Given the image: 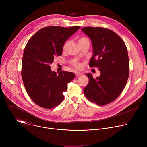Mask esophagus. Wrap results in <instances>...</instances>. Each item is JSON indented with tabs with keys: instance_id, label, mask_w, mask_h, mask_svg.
<instances>
[{
	"instance_id": "34e87169",
	"label": "esophagus",
	"mask_w": 147,
	"mask_h": 147,
	"mask_svg": "<svg viewBox=\"0 0 147 147\" xmlns=\"http://www.w3.org/2000/svg\"><path fill=\"white\" fill-rule=\"evenodd\" d=\"M81 74H82V73H80V72H78V71L75 72V74H76V76H78L81 75Z\"/></svg>"
}]
</instances>
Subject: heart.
Listing matches in <instances>:
<instances>
[{
	"instance_id": "b5f03b06",
	"label": "heart",
	"mask_w": 147,
	"mask_h": 147,
	"mask_svg": "<svg viewBox=\"0 0 147 147\" xmlns=\"http://www.w3.org/2000/svg\"><path fill=\"white\" fill-rule=\"evenodd\" d=\"M89 42V39L88 38L86 37V36H81V37H79L78 38V40H77V42H78V44L80 45L83 42ZM67 42H65L63 45V50H65L66 48H67ZM70 65L73 66L74 68L77 69H81V65L80 63L74 59V60H72L71 61H70Z\"/></svg>"
}]
</instances>
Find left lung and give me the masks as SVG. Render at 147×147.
<instances>
[{
	"mask_svg": "<svg viewBox=\"0 0 147 147\" xmlns=\"http://www.w3.org/2000/svg\"><path fill=\"white\" fill-rule=\"evenodd\" d=\"M91 39L94 55L89 63L91 67H98L100 76L89 78L84 88L86 97L98 105H105L115 100L121 93L129 76L127 49L122 39L115 32L102 27L81 28Z\"/></svg>",
	"mask_w": 147,
	"mask_h": 147,
	"instance_id": "obj_1",
	"label": "left lung"
}]
</instances>
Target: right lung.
<instances>
[{"label": "right lung", "instance_id": "1", "mask_svg": "<svg viewBox=\"0 0 147 147\" xmlns=\"http://www.w3.org/2000/svg\"><path fill=\"white\" fill-rule=\"evenodd\" d=\"M80 26L69 28L46 27L37 31L28 40L24 51L22 76L26 90L38 106L51 109L61 103L63 92L75 77L72 72L56 74L50 65L56 56L62 55L63 46Z\"/></svg>", "mask_w": 147, "mask_h": 147}]
</instances>
